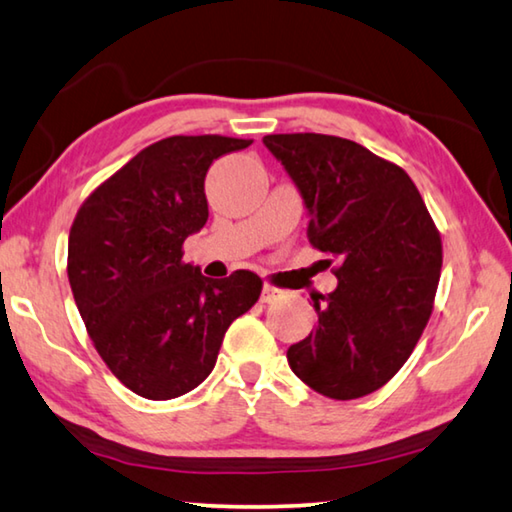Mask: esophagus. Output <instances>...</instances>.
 <instances>
[{
  "instance_id": "34e87169",
  "label": "esophagus",
  "mask_w": 512,
  "mask_h": 512,
  "mask_svg": "<svg viewBox=\"0 0 512 512\" xmlns=\"http://www.w3.org/2000/svg\"><path fill=\"white\" fill-rule=\"evenodd\" d=\"M284 293H287V291H284V289H277V287H273V284H264L262 302H268V305H271V302L284 298Z\"/></svg>"
}]
</instances>
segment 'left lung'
I'll return each mask as SVG.
<instances>
[{"label": "left lung", "mask_w": 512, "mask_h": 512, "mask_svg": "<svg viewBox=\"0 0 512 512\" xmlns=\"http://www.w3.org/2000/svg\"><path fill=\"white\" fill-rule=\"evenodd\" d=\"M311 214L309 244L339 287L311 296L318 323L291 345L289 366L316 393L357 400L395 377L427 327L443 241L402 167L352 140L266 135Z\"/></svg>", "instance_id": "left-lung-1"}]
</instances>
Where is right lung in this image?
Instances as JSON below:
<instances>
[{
	"label": "right lung",
	"instance_id": "1",
	"mask_svg": "<svg viewBox=\"0 0 512 512\" xmlns=\"http://www.w3.org/2000/svg\"><path fill=\"white\" fill-rule=\"evenodd\" d=\"M253 140L173 135L146 146L85 198L67 244V277L99 357L146 400H173L210 375L232 320L255 305L262 277L223 280L185 264L205 225V176Z\"/></svg>",
	"mask_w": 512,
	"mask_h": 512
}]
</instances>
